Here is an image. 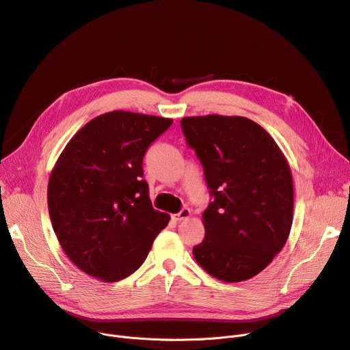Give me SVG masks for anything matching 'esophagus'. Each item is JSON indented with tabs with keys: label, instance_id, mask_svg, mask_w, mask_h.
<instances>
[{
	"label": "esophagus",
	"instance_id": "34e87169",
	"mask_svg": "<svg viewBox=\"0 0 350 350\" xmlns=\"http://www.w3.org/2000/svg\"><path fill=\"white\" fill-rule=\"evenodd\" d=\"M190 215H191V211H190V208H187V206H184L181 211L177 214V215H174L173 218L176 219V221H184V219H187V218H190Z\"/></svg>",
	"mask_w": 350,
	"mask_h": 350
}]
</instances>
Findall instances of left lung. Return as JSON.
<instances>
[{
    "label": "left lung",
    "instance_id": "1",
    "mask_svg": "<svg viewBox=\"0 0 350 350\" xmlns=\"http://www.w3.org/2000/svg\"><path fill=\"white\" fill-rule=\"evenodd\" d=\"M181 128L213 197L194 259L218 280L245 282L271 263L290 235L288 161L267 131L245 116H185Z\"/></svg>",
    "mask_w": 350,
    "mask_h": 350
}]
</instances>
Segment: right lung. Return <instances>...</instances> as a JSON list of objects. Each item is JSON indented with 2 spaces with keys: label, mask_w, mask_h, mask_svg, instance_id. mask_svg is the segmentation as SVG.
<instances>
[{
  "label": "right lung",
  "mask_w": 350,
  "mask_h": 350,
  "mask_svg": "<svg viewBox=\"0 0 350 350\" xmlns=\"http://www.w3.org/2000/svg\"><path fill=\"white\" fill-rule=\"evenodd\" d=\"M173 121L112 111L87 122L51 173L48 206L57 241L80 270L113 283L142 266L170 215L153 209L144 156Z\"/></svg>",
  "instance_id": "obj_1"
}]
</instances>
